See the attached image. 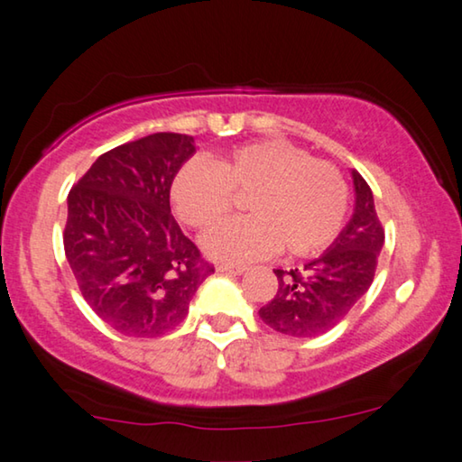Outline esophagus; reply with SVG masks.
<instances>
[{
    "instance_id": "esophagus-1",
    "label": "esophagus",
    "mask_w": 462,
    "mask_h": 462,
    "mask_svg": "<svg viewBox=\"0 0 462 462\" xmlns=\"http://www.w3.org/2000/svg\"><path fill=\"white\" fill-rule=\"evenodd\" d=\"M219 273H230V275H243L245 273V267L243 265H217Z\"/></svg>"
}]
</instances>
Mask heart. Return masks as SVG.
Segmentation results:
<instances>
[{
	"label": "heart",
	"instance_id": "heart-1",
	"mask_svg": "<svg viewBox=\"0 0 462 462\" xmlns=\"http://www.w3.org/2000/svg\"><path fill=\"white\" fill-rule=\"evenodd\" d=\"M234 195H248V217L205 232L203 251L216 261L246 263L282 245L288 254L304 257L331 243L347 209L339 171L282 139L245 143L209 164L193 160L171 185L174 214L195 230L228 214Z\"/></svg>",
	"mask_w": 462,
	"mask_h": 462
}]
</instances>
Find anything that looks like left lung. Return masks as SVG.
<instances>
[{"label": "left lung", "instance_id": "1", "mask_svg": "<svg viewBox=\"0 0 462 462\" xmlns=\"http://www.w3.org/2000/svg\"><path fill=\"white\" fill-rule=\"evenodd\" d=\"M354 216L331 248L304 269H273L277 294L259 310L263 323L288 337H317L347 317L374 280L384 230L374 197L360 172L351 171Z\"/></svg>", "mask_w": 462, "mask_h": 462}]
</instances>
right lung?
Listing matches in <instances>:
<instances>
[{
    "mask_svg": "<svg viewBox=\"0 0 462 462\" xmlns=\"http://www.w3.org/2000/svg\"><path fill=\"white\" fill-rule=\"evenodd\" d=\"M193 153L191 135H145L102 153L68 195L73 277L90 309L127 337L179 327L214 273L171 214L172 179Z\"/></svg>",
    "mask_w": 462,
    "mask_h": 462,
    "instance_id": "obj_1",
    "label": "right lung"
}]
</instances>
